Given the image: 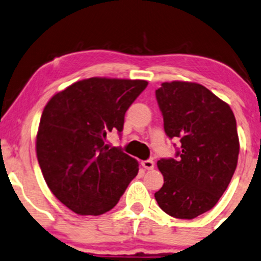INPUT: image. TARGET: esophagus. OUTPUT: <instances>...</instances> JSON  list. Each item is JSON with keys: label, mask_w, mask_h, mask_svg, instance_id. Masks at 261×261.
Listing matches in <instances>:
<instances>
[{"label": "esophagus", "mask_w": 261, "mask_h": 261, "mask_svg": "<svg viewBox=\"0 0 261 261\" xmlns=\"http://www.w3.org/2000/svg\"><path fill=\"white\" fill-rule=\"evenodd\" d=\"M141 165H142V167H144V169L152 170L153 166H155V163H153L152 160H145V161H142Z\"/></svg>", "instance_id": "esophagus-1"}]
</instances>
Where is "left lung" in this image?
Listing matches in <instances>:
<instances>
[{
    "mask_svg": "<svg viewBox=\"0 0 261 261\" xmlns=\"http://www.w3.org/2000/svg\"><path fill=\"white\" fill-rule=\"evenodd\" d=\"M155 95L167 138L180 140L175 158L158 161L164 185L155 199L170 216L190 220L213 209L231 181L240 149L237 120L202 85L164 82Z\"/></svg>",
    "mask_w": 261,
    "mask_h": 261,
    "instance_id": "1",
    "label": "left lung"
}]
</instances>
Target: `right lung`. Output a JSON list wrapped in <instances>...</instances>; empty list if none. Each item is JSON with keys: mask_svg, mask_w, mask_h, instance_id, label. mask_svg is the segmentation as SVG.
I'll list each match as a JSON object with an SVG mask.
<instances>
[{"mask_svg": "<svg viewBox=\"0 0 261 261\" xmlns=\"http://www.w3.org/2000/svg\"><path fill=\"white\" fill-rule=\"evenodd\" d=\"M147 81L92 77L77 81L47 102L36 138L37 160L55 196L79 215H101L119 202L139 164L105 145L121 134L125 112Z\"/></svg>", "mask_w": 261, "mask_h": 261, "instance_id": "right-lung-1", "label": "right lung"}]
</instances>
